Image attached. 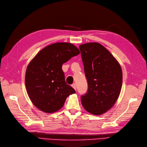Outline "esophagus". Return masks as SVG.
<instances>
[{"label": "esophagus", "mask_w": 147, "mask_h": 147, "mask_svg": "<svg viewBox=\"0 0 147 147\" xmlns=\"http://www.w3.org/2000/svg\"><path fill=\"white\" fill-rule=\"evenodd\" d=\"M72 86V87H73V88L74 89V90H76V84H73V85H71Z\"/></svg>", "instance_id": "34e87169"}]
</instances>
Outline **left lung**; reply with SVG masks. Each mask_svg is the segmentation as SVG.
<instances>
[{
    "label": "left lung",
    "mask_w": 147,
    "mask_h": 147,
    "mask_svg": "<svg viewBox=\"0 0 147 147\" xmlns=\"http://www.w3.org/2000/svg\"><path fill=\"white\" fill-rule=\"evenodd\" d=\"M88 82L82 96L83 107L89 113L101 115L111 109L119 96L123 82L121 65L108 50L97 42L79 46Z\"/></svg>",
    "instance_id": "obj_1"
}]
</instances>
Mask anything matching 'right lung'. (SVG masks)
Returning a JSON list of instances; mask_svg holds the SVG:
<instances>
[{"mask_svg":"<svg viewBox=\"0 0 147 147\" xmlns=\"http://www.w3.org/2000/svg\"><path fill=\"white\" fill-rule=\"evenodd\" d=\"M80 53L71 43L57 42L42 49L30 62L25 74L26 88L39 110L46 113L57 112L67 96L76 92L65 83L62 65Z\"/></svg>","mask_w":147,"mask_h":147,"instance_id":"1","label":"right lung"}]
</instances>
